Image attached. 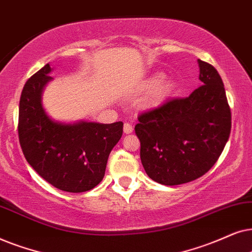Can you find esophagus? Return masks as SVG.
Masks as SVG:
<instances>
[{
	"label": "esophagus",
	"mask_w": 252,
	"mask_h": 252,
	"mask_svg": "<svg viewBox=\"0 0 252 252\" xmlns=\"http://www.w3.org/2000/svg\"><path fill=\"white\" fill-rule=\"evenodd\" d=\"M123 131H124V133H126V135H129V133H131V132L133 131V128H132L131 124H130V123H124Z\"/></svg>",
	"instance_id": "1"
}]
</instances>
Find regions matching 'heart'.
<instances>
[{
	"instance_id": "heart-1",
	"label": "heart",
	"mask_w": 252,
	"mask_h": 252,
	"mask_svg": "<svg viewBox=\"0 0 252 252\" xmlns=\"http://www.w3.org/2000/svg\"><path fill=\"white\" fill-rule=\"evenodd\" d=\"M163 75L161 72L154 73L145 82L146 87L153 86L152 92L147 98L145 106L147 108H154L161 105L165 100L168 98L174 89V83L170 79L162 78Z\"/></svg>"
}]
</instances>
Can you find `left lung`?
<instances>
[{
    "label": "left lung",
    "mask_w": 252,
    "mask_h": 252,
    "mask_svg": "<svg viewBox=\"0 0 252 252\" xmlns=\"http://www.w3.org/2000/svg\"><path fill=\"white\" fill-rule=\"evenodd\" d=\"M198 65L202 86L140 114L135 126L144 169L163 186L203 176L229 138L231 114L222 79L213 65L200 60Z\"/></svg>",
    "instance_id": "1"
}]
</instances>
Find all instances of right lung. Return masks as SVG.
<instances>
[{"mask_svg": "<svg viewBox=\"0 0 252 252\" xmlns=\"http://www.w3.org/2000/svg\"><path fill=\"white\" fill-rule=\"evenodd\" d=\"M50 71L48 63L24 85L19 100V143L28 162L43 180L66 192H84L102 181L110 151L122 137L123 123H62L50 119L41 99L53 79Z\"/></svg>", "mask_w": 252, "mask_h": 252, "instance_id": "obj_1", "label": "right lung"}]
</instances>
